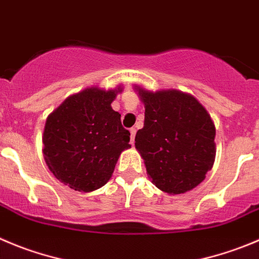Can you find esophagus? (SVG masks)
I'll list each match as a JSON object with an SVG mask.
<instances>
[{"instance_id":"obj_1","label":"esophagus","mask_w":259,"mask_h":259,"mask_svg":"<svg viewBox=\"0 0 259 259\" xmlns=\"http://www.w3.org/2000/svg\"><path fill=\"white\" fill-rule=\"evenodd\" d=\"M130 134H131V144L134 145L135 144V136H136V130H135V128H131V130H130Z\"/></svg>"}]
</instances>
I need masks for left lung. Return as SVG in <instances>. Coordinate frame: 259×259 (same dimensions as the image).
<instances>
[{
	"label": "left lung",
	"instance_id": "left-lung-1",
	"mask_svg": "<svg viewBox=\"0 0 259 259\" xmlns=\"http://www.w3.org/2000/svg\"><path fill=\"white\" fill-rule=\"evenodd\" d=\"M145 105L144 128L135 146L149 178L168 194L198 186L212 168L216 130L205 107L188 93L176 89L150 91L135 85Z\"/></svg>",
	"mask_w": 259,
	"mask_h": 259
}]
</instances>
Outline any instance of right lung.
<instances>
[{"label": "right lung", "instance_id": "1", "mask_svg": "<svg viewBox=\"0 0 259 259\" xmlns=\"http://www.w3.org/2000/svg\"><path fill=\"white\" fill-rule=\"evenodd\" d=\"M122 88L98 86L70 95L46 120L43 156L53 176L75 191L93 192L112 178L130 132L112 103Z\"/></svg>", "mask_w": 259, "mask_h": 259}]
</instances>
